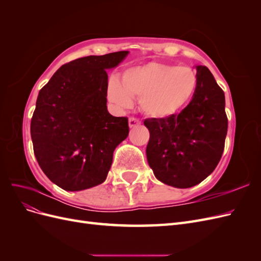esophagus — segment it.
<instances>
[{
    "label": "esophagus",
    "instance_id": "esophagus-1",
    "mask_svg": "<svg viewBox=\"0 0 261 261\" xmlns=\"http://www.w3.org/2000/svg\"><path fill=\"white\" fill-rule=\"evenodd\" d=\"M140 124H141V122L139 120H137V118H135V117H129L128 118V125H129L130 128L136 127V126H139Z\"/></svg>",
    "mask_w": 261,
    "mask_h": 261
}]
</instances>
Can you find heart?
Masks as SVG:
<instances>
[{
    "label": "heart",
    "instance_id": "1",
    "mask_svg": "<svg viewBox=\"0 0 261 261\" xmlns=\"http://www.w3.org/2000/svg\"><path fill=\"white\" fill-rule=\"evenodd\" d=\"M197 82L191 67L150 62L124 70L120 82L110 81L108 99L118 110L129 108L132 99H138L146 115L162 120L177 114L191 101Z\"/></svg>",
    "mask_w": 261,
    "mask_h": 261
}]
</instances>
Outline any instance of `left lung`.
<instances>
[{
  "label": "left lung",
  "instance_id": "left-lung-1",
  "mask_svg": "<svg viewBox=\"0 0 261 261\" xmlns=\"http://www.w3.org/2000/svg\"><path fill=\"white\" fill-rule=\"evenodd\" d=\"M197 87L179 114L144 121L150 138L149 167L162 183L188 188L199 184L217 168L227 133L225 98L208 67L197 65Z\"/></svg>",
  "mask_w": 261,
  "mask_h": 261
}]
</instances>
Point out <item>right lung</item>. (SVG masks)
I'll return each instance as SVG.
<instances>
[{
    "mask_svg": "<svg viewBox=\"0 0 261 261\" xmlns=\"http://www.w3.org/2000/svg\"><path fill=\"white\" fill-rule=\"evenodd\" d=\"M128 53L69 62L39 91L30 124L34 152L44 174L64 191L103 183L114 149L128 136L127 117H115L107 108V69Z\"/></svg>",
    "mask_w": 261,
    "mask_h": 261,
    "instance_id": "1",
    "label": "right lung"
}]
</instances>
